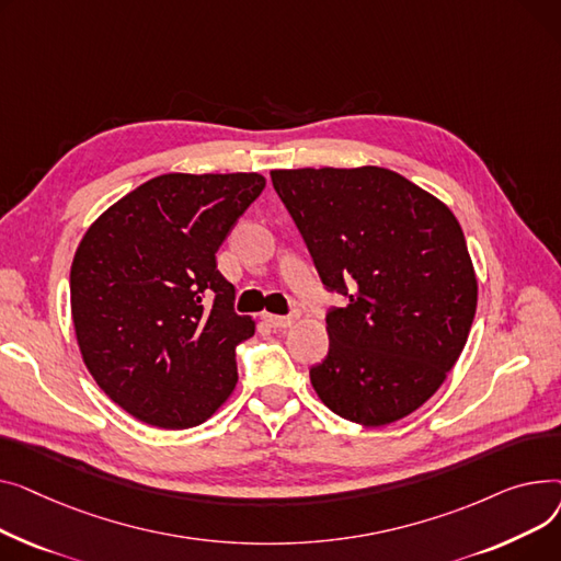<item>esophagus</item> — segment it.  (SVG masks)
Here are the masks:
<instances>
[{"instance_id":"34e87169","label":"esophagus","mask_w":561,"mask_h":561,"mask_svg":"<svg viewBox=\"0 0 561 561\" xmlns=\"http://www.w3.org/2000/svg\"><path fill=\"white\" fill-rule=\"evenodd\" d=\"M262 319H265L272 328H287V325H291L296 319H299V310H291V312L285 314V317H280V314H265Z\"/></svg>"}]
</instances>
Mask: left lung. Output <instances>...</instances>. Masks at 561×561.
Instances as JSON below:
<instances>
[{"instance_id": "left-lung-1", "label": "left lung", "mask_w": 561, "mask_h": 561, "mask_svg": "<svg viewBox=\"0 0 561 561\" xmlns=\"http://www.w3.org/2000/svg\"><path fill=\"white\" fill-rule=\"evenodd\" d=\"M272 183L325 291L328 355L310 367L325 408L387 425L421 408L462 353L478 304L455 215L397 172L276 170Z\"/></svg>"}]
</instances>
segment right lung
I'll return each mask as SVG.
<instances>
[{
	"mask_svg": "<svg viewBox=\"0 0 561 561\" xmlns=\"http://www.w3.org/2000/svg\"><path fill=\"white\" fill-rule=\"evenodd\" d=\"M262 190L260 174H162L88 228L70 272L75 331L128 414L179 431L233 393L236 348L255 325L215 253Z\"/></svg>",
	"mask_w": 561,
	"mask_h": 561,
	"instance_id": "1",
	"label": "right lung"
}]
</instances>
